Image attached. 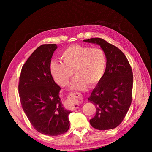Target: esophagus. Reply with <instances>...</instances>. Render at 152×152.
Returning <instances> with one entry per match:
<instances>
[{"instance_id": "obj_1", "label": "esophagus", "mask_w": 152, "mask_h": 152, "mask_svg": "<svg viewBox=\"0 0 152 152\" xmlns=\"http://www.w3.org/2000/svg\"><path fill=\"white\" fill-rule=\"evenodd\" d=\"M73 94H78L77 93H73ZM79 107V103H76L75 101H74V100H73L72 102H70V103H69V104H68V108L69 109L72 110H77Z\"/></svg>"}]
</instances>
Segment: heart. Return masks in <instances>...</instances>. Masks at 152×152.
Returning <instances> with one entry per match:
<instances>
[{"instance_id": "b5f03b06", "label": "heart", "mask_w": 152, "mask_h": 152, "mask_svg": "<svg viewBox=\"0 0 152 152\" xmlns=\"http://www.w3.org/2000/svg\"><path fill=\"white\" fill-rule=\"evenodd\" d=\"M61 61H53L50 65L51 75L60 86L68 84L73 74L77 75L71 85L72 89H84L87 84L93 86L102 79L107 66V58L99 48L72 45L61 54Z\"/></svg>"}]
</instances>
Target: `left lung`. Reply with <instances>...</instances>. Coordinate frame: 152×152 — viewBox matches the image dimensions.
<instances>
[{"instance_id":"1","label":"left lung","mask_w":152,"mask_h":152,"mask_svg":"<svg viewBox=\"0 0 152 152\" xmlns=\"http://www.w3.org/2000/svg\"><path fill=\"white\" fill-rule=\"evenodd\" d=\"M84 41L99 45L107 58L104 74L88 98L96 108L95 116L89 122L96 129H112L120 125L131 104V66L121 50L104 39L92 38Z\"/></svg>"}]
</instances>
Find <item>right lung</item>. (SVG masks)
<instances>
[{"instance_id":"1","label":"right lung","mask_w":152,"mask_h":152,"mask_svg":"<svg viewBox=\"0 0 152 152\" xmlns=\"http://www.w3.org/2000/svg\"><path fill=\"white\" fill-rule=\"evenodd\" d=\"M57 48L53 44L37 48L23 66L18 85L23 110L32 126L52 136L68 130L71 113L63 108L59 96L61 88L50 73V59Z\"/></svg>"}]
</instances>
